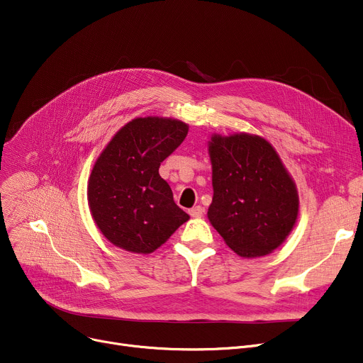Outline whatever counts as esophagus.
I'll list each match as a JSON object with an SVG mask.
<instances>
[{"mask_svg":"<svg viewBox=\"0 0 363 363\" xmlns=\"http://www.w3.org/2000/svg\"><path fill=\"white\" fill-rule=\"evenodd\" d=\"M188 213H189V216H191V218H201L203 213H204V208L201 206H196L193 208H189Z\"/></svg>","mask_w":363,"mask_h":363,"instance_id":"34e87169","label":"esophagus"}]
</instances>
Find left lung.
<instances>
[{"label":"left lung","mask_w":363,"mask_h":363,"mask_svg":"<svg viewBox=\"0 0 363 363\" xmlns=\"http://www.w3.org/2000/svg\"><path fill=\"white\" fill-rule=\"evenodd\" d=\"M213 200L208 220L242 257L274 252L291 233L298 213L296 185L274 147L260 137H212Z\"/></svg>","instance_id":"1"}]
</instances>
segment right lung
<instances>
[{"mask_svg":"<svg viewBox=\"0 0 363 363\" xmlns=\"http://www.w3.org/2000/svg\"><path fill=\"white\" fill-rule=\"evenodd\" d=\"M186 133L184 122L140 118L125 125L104 148L91 172L88 203L110 242L132 253H151L189 219L159 175L160 163Z\"/></svg>","mask_w":363,"mask_h":363,"instance_id":"add662e5","label":"right lung"}]
</instances>
